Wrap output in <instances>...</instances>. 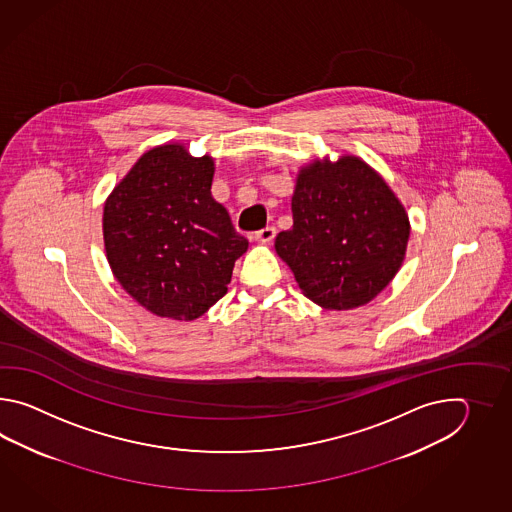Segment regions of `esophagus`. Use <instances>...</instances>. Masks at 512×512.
<instances>
[{"mask_svg":"<svg viewBox=\"0 0 512 512\" xmlns=\"http://www.w3.org/2000/svg\"><path fill=\"white\" fill-rule=\"evenodd\" d=\"M274 236H276L274 227H265V229L258 230L254 234V240L258 241V243H271L274 240Z\"/></svg>","mask_w":512,"mask_h":512,"instance_id":"esophagus-1","label":"esophagus"}]
</instances>
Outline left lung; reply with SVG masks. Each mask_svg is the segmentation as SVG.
Here are the masks:
<instances>
[{"mask_svg":"<svg viewBox=\"0 0 512 512\" xmlns=\"http://www.w3.org/2000/svg\"><path fill=\"white\" fill-rule=\"evenodd\" d=\"M293 229L274 249L302 293L329 311L371 302L401 269L410 219L399 197L355 155L315 159L296 175Z\"/></svg>","mask_w":512,"mask_h":512,"instance_id":"8db88e82","label":"left lung"}]
</instances>
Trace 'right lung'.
Wrapping results in <instances>:
<instances>
[{
    "instance_id": "obj_1",
    "label": "right lung",
    "mask_w": 512,
    "mask_h": 512,
    "mask_svg": "<svg viewBox=\"0 0 512 512\" xmlns=\"http://www.w3.org/2000/svg\"><path fill=\"white\" fill-rule=\"evenodd\" d=\"M214 159L185 144L142 153L113 188L102 216L109 267L153 315L196 320L227 294L249 241L212 197Z\"/></svg>"
}]
</instances>
